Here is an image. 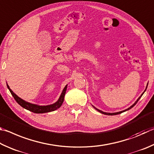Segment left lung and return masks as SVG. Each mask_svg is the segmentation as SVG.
I'll return each mask as SVG.
<instances>
[{
  "mask_svg": "<svg viewBox=\"0 0 154 154\" xmlns=\"http://www.w3.org/2000/svg\"><path fill=\"white\" fill-rule=\"evenodd\" d=\"M147 85H148V83L147 84V86H146V88H145V91H143V93L141 95V96L139 97L137 99V101L134 102V103L131 106H130L128 107V108H127V109H125V110H123V111H120V112H114V113H108V112H103V111H101V110H100V109H97V107H95V106H93V105H92V106L94 107V108H95L97 111H98L99 112H100V113H101V114H105V115H109V116H113V115H117V114H121V113H122V112H126V111H128V110H129L130 109H131L132 107H133L134 106H135V105L137 104V102H138V101L140 99H141V97H142V95H143L144 94V93L145 92V91H146V89H147Z\"/></svg>",
  "mask_w": 154,
  "mask_h": 154,
  "instance_id": "8db88e82",
  "label": "left lung"
}]
</instances>
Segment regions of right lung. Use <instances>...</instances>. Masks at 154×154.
I'll use <instances>...</instances> for the list:
<instances>
[{"label":"right lung","instance_id":"add662e5","mask_svg":"<svg viewBox=\"0 0 154 154\" xmlns=\"http://www.w3.org/2000/svg\"><path fill=\"white\" fill-rule=\"evenodd\" d=\"M7 86L8 89L9 90L10 93H11V95H13V97H14L15 100L17 101V103L19 105H20V106L22 107H23L24 109H28L29 111L32 112L34 113H36V114L48 113V112H53L55 111V110L59 109V107L61 106V105L64 101V97H65V95H66L67 87V85H66V87H65L63 89V91H62L61 95L58 99V100L55 103H54L53 104L47 105V106H39V105L29 103V102L23 100V99L20 98V97H18L11 89L9 86L7 84Z\"/></svg>","mask_w":154,"mask_h":154}]
</instances>
